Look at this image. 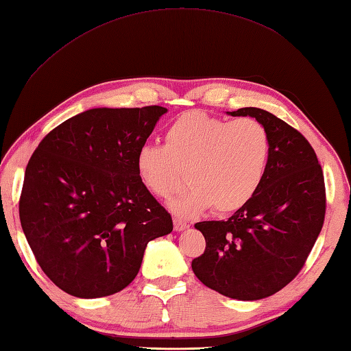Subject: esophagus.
I'll return each mask as SVG.
<instances>
[{"label":"esophagus","instance_id":"obj_1","mask_svg":"<svg viewBox=\"0 0 351 351\" xmlns=\"http://www.w3.org/2000/svg\"><path fill=\"white\" fill-rule=\"evenodd\" d=\"M186 228H189V224L186 221H182L178 218H174V230L176 232H183Z\"/></svg>","mask_w":351,"mask_h":351}]
</instances>
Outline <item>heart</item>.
<instances>
[{
    "label": "heart",
    "mask_w": 351,
    "mask_h": 351,
    "mask_svg": "<svg viewBox=\"0 0 351 351\" xmlns=\"http://www.w3.org/2000/svg\"><path fill=\"white\" fill-rule=\"evenodd\" d=\"M269 157V134L257 119L227 121L195 110L167 128L165 145H142L134 168L141 184L160 198L174 194L186 169L191 184L169 206L178 217L194 218L210 207L232 213L252 202Z\"/></svg>",
    "instance_id": "obj_1"
}]
</instances>
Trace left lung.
Returning a JSON list of instances; mask_svg holds the SVG:
<instances>
[{
    "label": "left lung",
    "instance_id": "8db88e82",
    "mask_svg": "<svg viewBox=\"0 0 351 351\" xmlns=\"http://www.w3.org/2000/svg\"><path fill=\"white\" fill-rule=\"evenodd\" d=\"M227 113L267 128L269 165L248 204L226 221L195 224L206 250L192 271L219 294L254 302L276 294L303 268L324 223V177L309 142L280 118L257 107Z\"/></svg>",
    "mask_w": 351,
    "mask_h": 351
}]
</instances>
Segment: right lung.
Wrapping results in <instances>:
<instances>
[{"mask_svg":"<svg viewBox=\"0 0 351 351\" xmlns=\"http://www.w3.org/2000/svg\"><path fill=\"white\" fill-rule=\"evenodd\" d=\"M168 109L97 107L66 119L25 168L19 218L28 245L56 286L78 298L117 294L138 276L149 241L173 218L134 168Z\"/></svg>","mask_w":351,"mask_h":351,"instance_id":"right-lung-1","label":"right lung"}]
</instances>
